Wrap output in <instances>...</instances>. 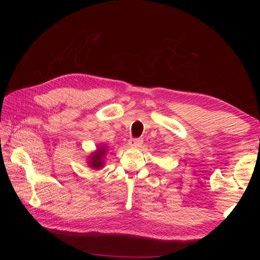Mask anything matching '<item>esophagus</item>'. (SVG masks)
Listing matches in <instances>:
<instances>
[{"label":"esophagus","mask_w":260,"mask_h":260,"mask_svg":"<svg viewBox=\"0 0 260 260\" xmlns=\"http://www.w3.org/2000/svg\"><path fill=\"white\" fill-rule=\"evenodd\" d=\"M142 143H143V140L141 138H135V139H131L129 141V145L132 147H139L142 145Z\"/></svg>","instance_id":"obj_1"}]
</instances>
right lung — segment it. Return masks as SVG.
<instances>
[{
  "mask_svg": "<svg viewBox=\"0 0 260 260\" xmlns=\"http://www.w3.org/2000/svg\"><path fill=\"white\" fill-rule=\"evenodd\" d=\"M106 152V146H102L98 148V151L95 153H93L92 156H90L89 158V166L93 169H101L103 167L104 161H103V157Z\"/></svg>",
  "mask_w": 260,
  "mask_h": 260,
  "instance_id": "right-lung-1",
  "label": "right lung"
}]
</instances>
